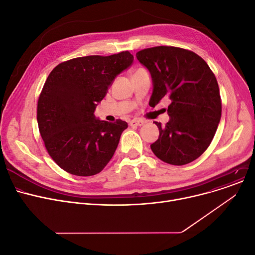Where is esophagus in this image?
<instances>
[{"label": "esophagus", "instance_id": "obj_1", "mask_svg": "<svg viewBox=\"0 0 255 255\" xmlns=\"http://www.w3.org/2000/svg\"><path fill=\"white\" fill-rule=\"evenodd\" d=\"M144 124H146L145 121H142V119H133V121H131L129 123V126L132 127V126H137V127H141L143 126Z\"/></svg>", "mask_w": 255, "mask_h": 255}]
</instances>
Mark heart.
Here are the masks:
<instances>
[{"label": "heart", "instance_id": "b5f03b06", "mask_svg": "<svg viewBox=\"0 0 255 255\" xmlns=\"http://www.w3.org/2000/svg\"><path fill=\"white\" fill-rule=\"evenodd\" d=\"M138 70H141V69H138Z\"/></svg>", "mask_w": 255, "mask_h": 255}]
</instances>
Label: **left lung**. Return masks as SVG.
Segmentation results:
<instances>
[{
	"label": "left lung",
	"mask_w": 255,
	"mask_h": 255,
	"mask_svg": "<svg viewBox=\"0 0 255 255\" xmlns=\"http://www.w3.org/2000/svg\"><path fill=\"white\" fill-rule=\"evenodd\" d=\"M149 71L153 106L169 98L170 121L156 123L158 139L150 145L162 161L183 166L200 157L210 145L221 117V99L215 75L204 59L190 50L156 46L136 54Z\"/></svg>",
	"instance_id": "8db88e82"
}]
</instances>
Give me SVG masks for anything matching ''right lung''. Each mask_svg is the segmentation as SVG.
<instances>
[{
	"label": "right lung",
	"instance_id": "obj_1",
	"mask_svg": "<svg viewBox=\"0 0 255 255\" xmlns=\"http://www.w3.org/2000/svg\"><path fill=\"white\" fill-rule=\"evenodd\" d=\"M132 62L128 51L88 55L59 64L49 74L38 100L37 121L49 155L66 172L93 176L112 158L128 124L100 121L94 112Z\"/></svg>",
	"mask_w": 255,
	"mask_h": 255
}]
</instances>
